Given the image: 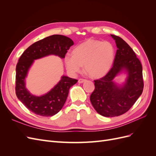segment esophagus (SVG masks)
<instances>
[{
    "instance_id": "34e87169",
    "label": "esophagus",
    "mask_w": 156,
    "mask_h": 156,
    "mask_svg": "<svg viewBox=\"0 0 156 156\" xmlns=\"http://www.w3.org/2000/svg\"><path fill=\"white\" fill-rule=\"evenodd\" d=\"M85 81H86V79H79L78 80V82H79V83H83L85 82Z\"/></svg>"
}]
</instances>
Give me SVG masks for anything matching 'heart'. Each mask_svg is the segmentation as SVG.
I'll list each match as a JSON object with an SVG mask.
<instances>
[{
  "label": "heart",
  "mask_w": 156,
  "mask_h": 156,
  "mask_svg": "<svg viewBox=\"0 0 156 156\" xmlns=\"http://www.w3.org/2000/svg\"><path fill=\"white\" fill-rule=\"evenodd\" d=\"M115 58V49L111 42L88 40L75 46L72 55H66L64 63L71 75H76L84 65L90 76L100 78L110 70Z\"/></svg>",
  "instance_id": "b5f03b06"
}]
</instances>
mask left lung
<instances>
[{
	"label": "left lung",
	"instance_id": "left-lung-1",
	"mask_svg": "<svg viewBox=\"0 0 156 156\" xmlns=\"http://www.w3.org/2000/svg\"><path fill=\"white\" fill-rule=\"evenodd\" d=\"M117 50L112 66L104 77L94 81L95 89L90 97L93 107L105 117L123 115L142 94L143 68L131 47L121 37L111 34ZM122 73L125 81L118 83L115 78Z\"/></svg>",
	"mask_w": 156,
	"mask_h": 156
}]
</instances>
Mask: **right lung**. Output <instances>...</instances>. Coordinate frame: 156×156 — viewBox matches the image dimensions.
<instances>
[{"label": "right lung", "mask_w": 156, "mask_h": 156, "mask_svg": "<svg viewBox=\"0 0 156 156\" xmlns=\"http://www.w3.org/2000/svg\"><path fill=\"white\" fill-rule=\"evenodd\" d=\"M74 44L69 37L56 34L35 42L22 54L16 66V93L19 100L28 109L42 116H52L62 109L69 90L77 80L62 75L58 83L41 96L32 94L26 87V78L34 60L49 55L64 58L68 50Z\"/></svg>", "instance_id": "1"}]
</instances>
